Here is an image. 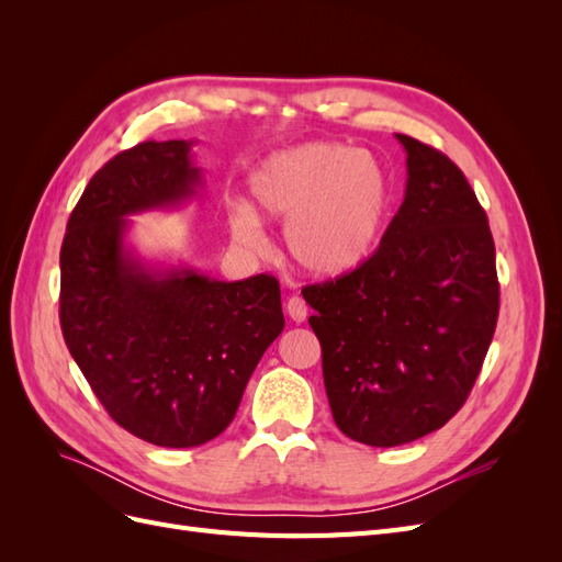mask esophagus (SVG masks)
<instances>
[{"label":"esophagus","mask_w":562,"mask_h":562,"mask_svg":"<svg viewBox=\"0 0 562 562\" xmlns=\"http://www.w3.org/2000/svg\"><path fill=\"white\" fill-rule=\"evenodd\" d=\"M285 312H288V316H291L295 323H302L304 318H307L310 307H307V302H304L302 297L293 295L291 300H288V304H285Z\"/></svg>","instance_id":"obj_1"}]
</instances>
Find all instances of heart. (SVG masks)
<instances>
[{
    "mask_svg": "<svg viewBox=\"0 0 562 562\" xmlns=\"http://www.w3.org/2000/svg\"><path fill=\"white\" fill-rule=\"evenodd\" d=\"M391 178L370 151L314 140L274 151L248 176L250 209L229 213L236 241L258 246L260 217L285 223L291 260L321 279H342L378 252L389 225Z\"/></svg>",
    "mask_w": 562,
    "mask_h": 562,
    "instance_id": "1",
    "label": "heart"
}]
</instances>
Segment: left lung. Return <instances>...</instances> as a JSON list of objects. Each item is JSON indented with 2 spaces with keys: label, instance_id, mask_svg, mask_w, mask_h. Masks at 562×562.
Masks as SVG:
<instances>
[{
  "label": "left lung",
  "instance_id": "1",
  "mask_svg": "<svg viewBox=\"0 0 562 562\" xmlns=\"http://www.w3.org/2000/svg\"><path fill=\"white\" fill-rule=\"evenodd\" d=\"M405 194L372 260L302 297L323 351V382L345 436L394 448L464 405L499 314L495 241L464 173L396 133Z\"/></svg>",
  "mask_w": 562,
  "mask_h": 562
}]
</instances>
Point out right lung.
<instances>
[{
	"instance_id": "right-lung-1",
	"label": "right lung",
	"mask_w": 562,
	"mask_h": 562,
	"mask_svg": "<svg viewBox=\"0 0 562 562\" xmlns=\"http://www.w3.org/2000/svg\"><path fill=\"white\" fill-rule=\"evenodd\" d=\"M192 147L149 140L110 159L83 190L60 248L65 345L119 427L159 448L223 434L285 326L274 277L220 281L131 246L128 217L199 196Z\"/></svg>"
}]
</instances>
